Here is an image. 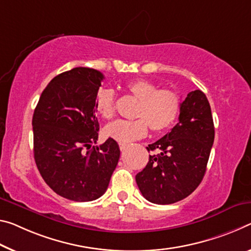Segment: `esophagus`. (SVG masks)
Instances as JSON below:
<instances>
[{"label":"esophagus","instance_id":"34e87169","mask_svg":"<svg viewBox=\"0 0 251 251\" xmlns=\"http://www.w3.org/2000/svg\"><path fill=\"white\" fill-rule=\"evenodd\" d=\"M127 144H119V149H121V151H125L127 149Z\"/></svg>","mask_w":251,"mask_h":251}]
</instances>
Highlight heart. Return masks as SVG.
Returning a JSON list of instances; mask_svg holds the SVG:
<instances>
[{
    "label": "heart",
    "instance_id": "heart-1",
    "mask_svg": "<svg viewBox=\"0 0 251 251\" xmlns=\"http://www.w3.org/2000/svg\"><path fill=\"white\" fill-rule=\"evenodd\" d=\"M125 90L138 99L133 121L117 119L106 125L104 133L122 144L144 137L147 126L153 132H162L174 124L181 110V98L174 90L158 89L147 79H134L125 85ZM95 108L102 118L109 119L115 114V94L108 88L97 91Z\"/></svg>",
    "mask_w": 251,
    "mask_h": 251
}]
</instances>
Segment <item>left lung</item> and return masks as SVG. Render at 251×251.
Wrapping results in <instances>:
<instances>
[{
    "label": "left lung",
    "mask_w": 251,
    "mask_h": 251,
    "mask_svg": "<svg viewBox=\"0 0 251 251\" xmlns=\"http://www.w3.org/2000/svg\"><path fill=\"white\" fill-rule=\"evenodd\" d=\"M214 141L211 107L201 90L188 94L181 102L178 123L161 140L146 147L150 161L136 174L146 200L156 204L181 201L196 190L204 176Z\"/></svg>",
    "instance_id": "1"
}]
</instances>
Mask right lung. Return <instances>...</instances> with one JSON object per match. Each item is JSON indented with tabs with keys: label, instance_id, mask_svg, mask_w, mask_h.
I'll return each mask as SVG.
<instances>
[{
	"label": "right lung",
	"instance_id": "1",
	"mask_svg": "<svg viewBox=\"0 0 251 251\" xmlns=\"http://www.w3.org/2000/svg\"><path fill=\"white\" fill-rule=\"evenodd\" d=\"M104 75L78 67L58 75L42 91L32 118L33 153L40 174L55 193L86 202L108 188L119 160L113 138L96 144L95 99Z\"/></svg>",
	"mask_w": 251,
	"mask_h": 251
}]
</instances>
